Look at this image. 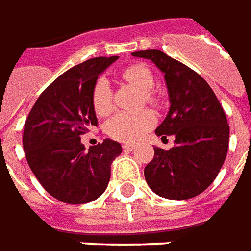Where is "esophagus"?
Returning a JSON list of instances; mask_svg holds the SVG:
<instances>
[{"instance_id": "obj_1", "label": "esophagus", "mask_w": 251, "mask_h": 251, "mask_svg": "<svg viewBox=\"0 0 251 251\" xmlns=\"http://www.w3.org/2000/svg\"><path fill=\"white\" fill-rule=\"evenodd\" d=\"M122 147H124V150H126V151H132V150H134V144H132V143H124L122 144Z\"/></svg>"}]
</instances>
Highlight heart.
<instances>
[{"label":"heart","instance_id":"obj_1","mask_svg":"<svg viewBox=\"0 0 251 251\" xmlns=\"http://www.w3.org/2000/svg\"><path fill=\"white\" fill-rule=\"evenodd\" d=\"M121 77L126 82L132 83L137 89L143 91V97L147 104L157 105L158 99L152 93L154 76L147 66L136 64L125 68L121 72ZM91 102L94 112L99 117H107L114 108L112 105V93L108 82L105 79H99L91 93ZM155 124L154 114L144 109L139 112H119L111 118L107 124V133L109 137L124 143H134L142 139Z\"/></svg>","mask_w":251,"mask_h":251}]
</instances>
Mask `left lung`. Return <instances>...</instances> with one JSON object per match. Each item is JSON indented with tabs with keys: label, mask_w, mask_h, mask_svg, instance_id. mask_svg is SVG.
I'll return each mask as SVG.
<instances>
[{
	"label": "left lung",
	"mask_w": 251,
	"mask_h": 251,
	"mask_svg": "<svg viewBox=\"0 0 251 251\" xmlns=\"http://www.w3.org/2000/svg\"><path fill=\"white\" fill-rule=\"evenodd\" d=\"M133 55L151 59L164 74L171 107L155 134L175 137L169 150L154 147V157L144 168L146 182L161 197L192 199L211 185L226 158V115L210 84L189 66L160 50Z\"/></svg>",
	"instance_id": "1"
}]
</instances>
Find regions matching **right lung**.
<instances>
[{"instance_id": "add662e5", "label": "right lung", "mask_w": 251, "mask_h": 251, "mask_svg": "<svg viewBox=\"0 0 251 251\" xmlns=\"http://www.w3.org/2000/svg\"><path fill=\"white\" fill-rule=\"evenodd\" d=\"M118 56H97L71 68L40 94L23 129V150L31 172L56 200L90 203L107 189L111 164L122 152L105 139L84 149L80 136L97 126L91 102L99 75Z\"/></svg>"}]
</instances>
